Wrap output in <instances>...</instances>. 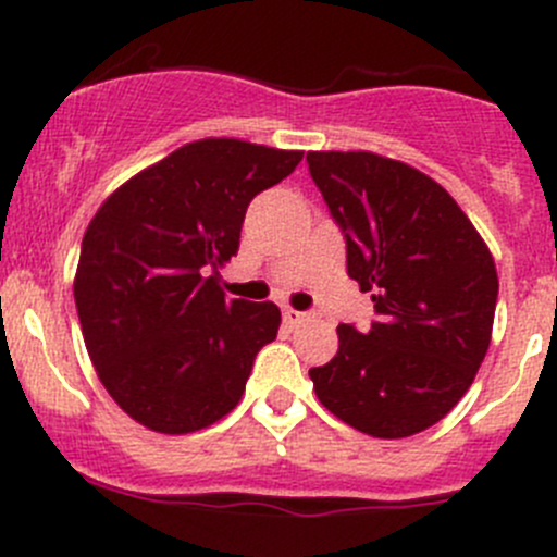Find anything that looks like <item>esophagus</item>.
<instances>
[{"instance_id":"1","label":"esophagus","mask_w":557,"mask_h":557,"mask_svg":"<svg viewBox=\"0 0 557 557\" xmlns=\"http://www.w3.org/2000/svg\"><path fill=\"white\" fill-rule=\"evenodd\" d=\"M283 320H285V325H290V329H296V325H301L305 323V320H310V314L307 312H299V310H285L283 312Z\"/></svg>"}]
</instances>
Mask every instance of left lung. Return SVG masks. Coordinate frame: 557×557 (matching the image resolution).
Returning a JSON list of instances; mask_svg holds the SVG:
<instances>
[{"label": "left lung", "mask_w": 557, "mask_h": 557, "mask_svg": "<svg viewBox=\"0 0 557 557\" xmlns=\"http://www.w3.org/2000/svg\"><path fill=\"white\" fill-rule=\"evenodd\" d=\"M307 164L347 243V274L374 323H342L310 369L320 404L352 429L401 440L463 398L491 345L498 274L485 239L429 174L367 150H312Z\"/></svg>", "instance_id": "left-lung-1"}]
</instances>
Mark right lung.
<instances>
[{
	"label": "right lung",
	"instance_id": "add662e5",
	"mask_svg": "<svg viewBox=\"0 0 557 557\" xmlns=\"http://www.w3.org/2000/svg\"><path fill=\"white\" fill-rule=\"evenodd\" d=\"M301 150L210 137L121 185L83 237L75 305L94 369L117 407L159 434H190L239 404L272 301L226 299L218 269L239 250L252 196Z\"/></svg>",
	"mask_w": 557,
	"mask_h": 557
}]
</instances>
